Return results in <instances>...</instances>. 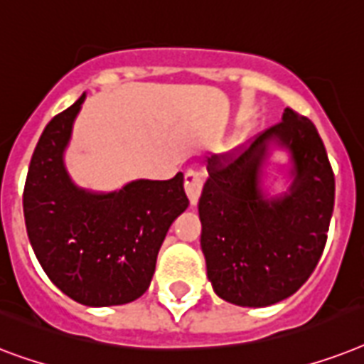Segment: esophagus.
<instances>
[{"label": "esophagus", "mask_w": 364, "mask_h": 364, "mask_svg": "<svg viewBox=\"0 0 364 364\" xmlns=\"http://www.w3.org/2000/svg\"><path fill=\"white\" fill-rule=\"evenodd\" d=\"M184 190L186 196L190 199V205L196 206L197 200L200 197V190H203V174L190 168V171H186L184 174Z\"/></svg>", "instance_id": "esophagus-1"}]
</instances>
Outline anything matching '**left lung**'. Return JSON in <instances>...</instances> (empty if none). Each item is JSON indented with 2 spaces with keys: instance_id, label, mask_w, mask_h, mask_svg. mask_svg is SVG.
Wrapping results in <instances>:
<instances>
[{
  "instance_id": "8db88e82",
  "label": "left lung",
  "mask_w": 364,
  "mask_h": 364,
  "mask_svg": "<svg viewBox=\"0 0 364 364\" xmlns=\"http://www.w3.org/2000/svg\"><path fill=\"white\" fill-rule=\"evenodd\" d=\"M272 147L286 149L292 164V184L274 198L262 190ZM220 158L208 159L199 199L206 274L223 301L270 306L291 297L323 254L334 206V174L323 141L312 122L286 109L282 122L231 164L222 165Z\"/></svg>"
}]
</instances>
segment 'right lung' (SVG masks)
I'll return each instance as SVG.
<instances>
[{"label": "right lung", "instance_id": "add662e5", "mask_svg": "<svg viewBox=\"0 0 364 364\" xmlns=\"http://www.w3.org/2000/svg\"><path fill=\"white\" fill-rule=\"evenodd\" d=\"M84 100L54 116L35 146L22 199L26 229L58 289L86 306H116L146 291L165 235L190 200L182 173L116 191L78 188L63 156Z\"/></svg>", "mask_w": 364, "mask_h": 364}]
</instances>
